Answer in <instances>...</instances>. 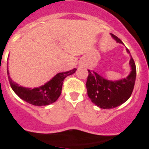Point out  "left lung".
I'll use <instances>...</instances> for the list:
<instances>
[{"label":"left lung","instance_id":"1","mask_svg":"<svg viewBox=\"0 0 149 149\" xmlns=\"http://www.w3.org/2000/svg\"><path fill=\"white\" fill-rule=\"evenodd\" d=\"M112 38L117 42L123 43L118 37L110 33ZM128 54L130 53L126 49ZM130 73L126 78L112 81L102 77L94 70L88 71L86 82L88 96L91 102L101 109H113L121 105L130 98L135 84L136 69L133 58L130 55L129 62Z\"/></svg>","mask_w":149,"mask_h":149}]
</instances>
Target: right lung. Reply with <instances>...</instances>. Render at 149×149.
<instances>
[{"label":"right lung","instance_id":"obj_1","mask_svg":"<svg viewBox=\"0 0 149 149\" xmlns=\"http://www.w3.org/2000/svg\"><path fill=\"white\" fill-rule=\"evenodd\" d=\"M76 68L66 72L57 73L52 79L44 85L37 88H25L21 86L16 82H13L9 76V70L7 68L9 81L10 86L14 92L22 100L27 103L37 107L48 106L55 102L58 99L61 94L63 82L67 76L72 75L76 71Z\"/></svg>","mask_w":149,"mask_h":149}]
</instances>
